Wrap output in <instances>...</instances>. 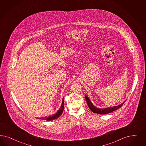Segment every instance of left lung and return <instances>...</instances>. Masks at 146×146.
Masks as SVG:
<instances>
[{
	"label": "left lung",
	"instance_id": "8db88e82",
	"mask_svg": "<svg viewBox=\"0 0 146 146\" xmlns=\"http://www.w3.org/2000/svg\"><path fill=\"white\" fill-rule=\"evenodd\" d=\"M86 100L88 106L89 107L90 109L91 110V111H92L93 113H95L96 114H106L108 113H111L113 111H115L116 110H117L118 108H119L121 106L123 105V104L125 102H123L122 104H121L120 105L118 106H114V107H108V108H104V109H99L96 107L95 106L92 104L91 101L89 99V98L87 96H85Z\"/></svg>",
	"mask_w": 146,
	"mask_h": 146
}]
</instances>
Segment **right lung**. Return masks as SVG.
Wrapping results in <instances>:
<instances>
[{"instance_id": "obj_1", "label": "right lung", "mask_w": 146, "mask_h": 146, "mask_svg": "<svg viewBox=\"0 0 146 146\" xmlns=\"http://www.w3.org/2000/svg\"><path fill=\"white\" fill-rule=\"evenodd\" d=\"M64 99H62L61 106L60 109L59 110V111H58L57 113H56L54 114H53V115H52L50 116H49V117H47L46 116V117H40V118H39V119L46 120L47 121H51L54 120L55 119L58 118V117H59L62 114V112L64 111Z\"/></svg>"}]
</instances>
